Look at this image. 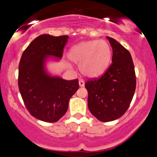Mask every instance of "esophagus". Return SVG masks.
Instances as JSON below:
<instances>
[{
  "mask_svg": "<svg viewBox=\"0 0 157 157\" xmlns=\"http://www.w3.org/2000/svg\"><path fill=\"white\" fill-rule=\"evenodd\" d=\"M79 85H80V87H83V86H85V82L83 81V80H79Z\"/></svg>",
  "mask_w": 157,
  "mask_h": 157,
  "instance_id": "obj_1",
  "label": "esophagus"
}]
</instances>
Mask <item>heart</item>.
<instances>
[{"label": "heart", "mask_w": 157, "mask_h": 157, "mask_svg": "<svg viewBox=\"0 0 157 157\" xmlns=\"http://www.w3.org/2000/svg\"><path fill=\"white\" fill-rule=\"evenodd\" d=\"M68 57L80 65L82 74L88 77L102 75L111 63L112 52L104 40H90L80 43L71 48Z\"/></svg>", "instance_id": "heart-1"}]
</instances>
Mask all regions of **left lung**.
I'll return each instance as SVG.
<instances>
[{
    "mask_svg": "<svg viewBox=\"0 0 157 157\" xmlns=\"http://www.w3.org/2000/svg\"><path fill=\"white\" fill-rule=\"evenodd\" d=\"M113 49L112 63L101 77L89 79V111L101 122L122 117L128 109L136 89V75L130 52L116 40L107 37Z\"/></svg>",
    "mask_w": 157,
    "mask_h": 157,
    "instance_id": "left-lung-1",
    "label": "left lung"
}]
</instances>
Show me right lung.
Masks as SVG:
<instances>
[{
    "label": "right lung",
    "instance_id": "obj_1",
    "mask_svg": "<svg viewBox=\"0 0 157 157\" xmlns=\"http://www.w3.org/2000/svg\"><path fill=\"white\" fill-rule=\"evenodd\" d=\"M68 36L41 35L28 46L19 63L18 86L26 109L34 117L55 122L67 111L68 101L77 91L78 79L65 80L46 72L48 56L62 58Z\"/></svg>",
    "mask_w": 157,
    "mask_h": 157
}]
</instances>
